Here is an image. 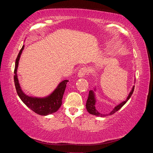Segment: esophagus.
<instances>
[{
  "label": "esophagus",
  "instance_id": "obj_1",
  "mask_svg": "<svg viewBox=\"0 0 153 153\" xmlns=\"http://www.w3.org/2000/svg\"><path fill=\"white\" fill-rule=\"evenodd\" d=\"M88 73H89V69L85 67H83L78 71V76L79 77H84L85 75L88 74Z\"/></svg>",
  "mask_w": 153,
  "mask_h": 153
}]
</instances>
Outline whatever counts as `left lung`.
I'll list each match as a JSON object with an SVG mask.
<instances>
[{"label":"left lung","mask_w":153,"mask_h":153,"mask_svg":"<svg viewBox=\"0 0 153 153\" xmlns=\"http://www.w3.org/2000/svg\"><path fill=\"white\" fill-rule=\"evenodd\" d=\"M134 88H135V85H134L132 88V89L131 91V92H129V94L128 96L127 99L125 100L123 102H122L121 103H120L119 105H117L116 106H115V108L112 110V111L111 112H110L108 114H101L100 113V112H98L95 108V103H96V100H95V96L94 94V92L92 91H90L89 92V96H88V98L86 102V108L88 112H89V114H92V115H97V116H101V117H105L106 116V115H111L114 114V113H115L116 112L121 108L122 106L126 103L127 101H128V100L130 98V97L131 96L133 92L134 91Z\"/></svg>","instance_id":"obj_1"}]
</instances>
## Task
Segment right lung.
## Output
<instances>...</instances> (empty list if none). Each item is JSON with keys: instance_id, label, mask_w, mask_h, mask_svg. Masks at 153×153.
<instances>
[{"instance_id": "right-lung-1", "label": "right lung", "mask_w": 153, "mask_h": 153, "mask_svg": "<svg viewBox=\"0 0 153 153\" xmlns=\"http://www.w3.org/2000/svg\"><path fill=\"white\" fill-rule=\"evenodd\" d=\"M24 48V45L21 48L19 53L16 59L15 68L14 70V82L16 87V90L18 96L20 97L21 100L24 102L28 107L31 109L33 112L41 115H47L50 114H53L57 112L58 109L61 107L62 103V97L65 91L67 82L68 80H65L61 82L55 90L48 97L43 98H32L27 96L24 93L21 89L18 80L17 78L16 71L18 65V61L20 57V55L22 50Z\"/></svg>"}]
</instances>
